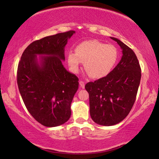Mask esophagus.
I'll list each match as a JSON object with an SVG mask.
<instances>
[{
	"mask_svg": "<svg viewBox=\"0 0 159 159\" xmlns=\"http://www.w3.org/2000/svg\"><path fill=\"white\" fill-rule=\"evenodd\" d=\"M79 84L80 85V87H81V88H85V82L83 81V80H80Z\"/></svg>",
	"mask_w": 159,
	"mask_h": 159,
	"instance_id": "esophagus-1",
	"label": "esophagus"
}]
</instances>
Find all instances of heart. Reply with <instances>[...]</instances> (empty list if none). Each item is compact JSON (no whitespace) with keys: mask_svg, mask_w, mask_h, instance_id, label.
<instances>
[{"mask_svg":"<svg viewBox=\"0 0 159 159\" xmlns=\"http://www.w3.org/2000/svg\"><path fill=\"white\" fill-rule=\"evenodd\" d=\"M76 52H69L67 60L74 71L79 70L84 62V68L93 79H101L107 76L114 69L118 58L117 48L98 40H89L80 43Z\"/></svg>","mask_w":159,"mask_h":159,"instance_id":"heart-1","label":"heart"}]
</instances>
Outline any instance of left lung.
<instances>
[{
	"mask_svg": "<svg viewBox=\"0 0 159 159\" xmlns=\"http://www.w3.org/2000/svg\"><path fill=\"white\" fill-rule=\"evenodd\" d=\"M111 39L121 48V60L107 76L85 86L89 94L91 118L105 126L117 124L128 115L141 79V68L133 50L120 40Z\"/></svg>",
	"mask_w": 159,
	"mask_h": 159,
	"instance_id": "8db88e82",
	"label": "left lung"
}]
</instances>
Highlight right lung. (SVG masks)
I'll return each mask as SVG.
<instances>
[{
	"label": "right lung",
	"mask_w": 159,
	"mask_h": 159,
	"mask_svg": "<svg viewBox=\"0 0 159 159\" xmlns=\"http://www.w3.org/2000/svg\"><path fill=\"white\" fill-rule=\"evenodd\" d=\"M75 34L69 31L35 41L24 51L17 81L26 109L46 127L64 124L71 114V104L79 79L64 68V48ZM41 55L39 63L36 55Z\"/></svg>",
	"instance_id": "1"
}]
</instances>
